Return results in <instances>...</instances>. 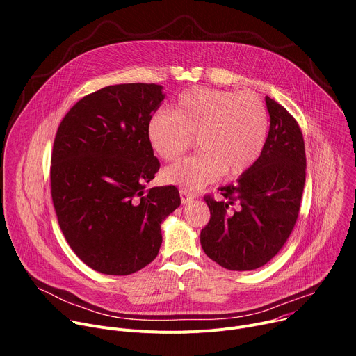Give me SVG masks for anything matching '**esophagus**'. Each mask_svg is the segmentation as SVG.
<instances>
[{
  "instance_id": "1",
  "label": "esophagus",
  "mask_w": 356,
  "mask_h": 356,
  "mask_svg": "<svg viewBox=\"0 0 356 356\" xmlns=\"http://www.w3.org/2000/svg\"><path fill=\"white\" fill-rule=\"evenodd\" d=\"M180 200H181L183 204H188V202H191L194 200V195H193L191 191L181 188L180 190Z\"/></svg>"
}]
</instances>
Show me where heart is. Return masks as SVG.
<instances>
[{"instance_id":"1","label":"heart","mask_w":356,"mask_h":356,"mask_svg":"<svg viewBox=\"0 0 356 356\" xmlns=\"http://www.w3.org/2000/svg\"><path fill=\"white\" fill-rule=\"evenodd\" d=\"M268 131V110L258 95L207 87L183 91L172 113L158 111L146 125L147 142L163 161L177 159L195 138L200 154L162 172L163 181L187 190L248 172L262 154Z\"/></svg>"}]
</instances>
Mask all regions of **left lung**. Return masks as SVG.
Segmentation results:
<instances>
[{
  "mask_svg": "<svg viewBox=\"0 0 356 356\" xmlns=\"http://www.w3.org/2000/svg\"><path fill=\"white\" fill-rule=\"evenodd\" d=\"M269 134L259 159L236 183L221 187V200L206 195L210 222L201 229L206 255L228 270L266 265L290 236L306 181V150L297 121L265 97Z\"/></svg>",
  "mask_w": 356,
  "mask_h": 356,
  "instance_id": "left-lung-1",
  "label": "left lung"
}]
</instances>
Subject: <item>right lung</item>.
Instances as JSON below:
<instances>
[{"instance_id":"add662e5","label":"right lung","mask_w":356,"mask_h":356,"mask_svg":"<svg viewBox=\"0 0 356 356\" xmlns=\"http://www.w3.org/2000/svg\"><path fill=\"white\" fill-rule=\"evenodd\" d=\"M165 99L159 84L101 88L62 120L50 184L60 229L91 269L135 273L158 257L161 225L179 206L175 186L146 184L159 170L146 125Z\"/></svg>"}]
</instances>
